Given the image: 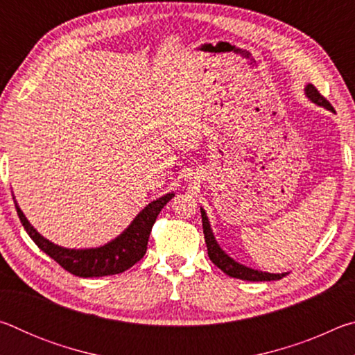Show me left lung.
<instances>
[{
  "mask_svg": "<svg viewBox=\"0 0 355 355\" xmlns=\"http://www.w3.org/2000/svg\"><path fill=\"white\" fill-rule=\"evenodd\" d=\"M305 95H307V97L313 101V103L326 107V110L334 111V106L329 103V100L322 97L320 91H318L313 84H307V87H305ZM200 213H202V225H203V235H205L208 257H209V260H211L222 272L230 275V277L249 280V282H269V280H280L282 277H285L286 275L285 272L284 274L261 272V271H257V269L244 266V264H239L233 260V258L228 257L225 252L219 248V244L216 243L213 232H211V227H209L208 218L202 208H200Z\"/></svg>",
  "mask_w": 355,
  "mask_h": 355,
  "instance_id": "left-lung-1",
  "label": "left lung"
}]
</instances>
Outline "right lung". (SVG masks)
I'll use <instances>...</instances> for the list:
<instances>
[{"instance_id":"1","label":"right lung","mask_w":355,"mask_h":355,"mask_svg":"<svg viewBox=\"0 0 355 355\" xmlns=\"http://www.w3.org/2000/svg\"><path fill=\"white\" fill-rule=\"evenodd\" d=\"M172 197L173 194H166L161 199L148 203L136 216L127 230L114 239V241L97 249L78 250L65 249L48 241L29 224L25 214L21 213V209L17 205L15 208L28 235L39 245V249L44 250L48 257H51L59 266H62L70 274L78 275V277H103V275H114L127 271V269H130L146 255L148 236L155 220Z\"/></svg>"}]
</instances>
